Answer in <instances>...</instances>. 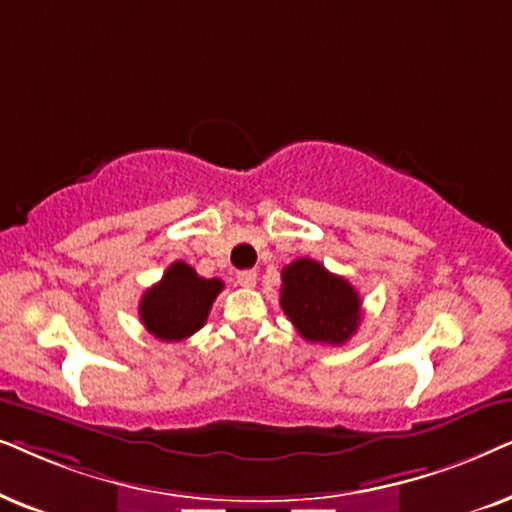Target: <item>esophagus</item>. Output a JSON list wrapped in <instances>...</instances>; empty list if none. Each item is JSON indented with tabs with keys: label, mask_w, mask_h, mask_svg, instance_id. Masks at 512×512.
<instances>
[{
	"label": "esophagus",
	"mask_w": 512,
	"mask_h": 512,
	"mask_svg": "<svg viewBox=\"0 0 512 512\" xmlns=\"http://www.w3.org/2000/svg\"><path fill=\"white\" fill-rule=\"evenodd\" d=\"M236 281H238V285H243V288H252V285L257 283V274H255V271H252V269L238 271Z\"/></svg>",
	"instance_id": "esophagus-1"
}]
</instances>
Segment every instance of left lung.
<instances>
[{"label": "left lung", "instance_id": "8db88e82", "mask_svg": "<svg viewBox=\"0 0 512 512\" xmlns=\"http://www.w3.org/2000/svg\"><path fill=\"white\" fill-rule=\"evenodd\" d=\"M281 306L306 342L342 346L360 325V297L346 278L299 257L283 269Z\"/></svg>", "mask_w": 512, "mask_h": 512}]
</instances>
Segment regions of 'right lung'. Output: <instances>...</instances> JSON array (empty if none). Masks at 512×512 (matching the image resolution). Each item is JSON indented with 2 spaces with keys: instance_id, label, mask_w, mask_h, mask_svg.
I'll return each instance as SVG.
<instances>
[{
  "instance_id": "obj_1",
  "label": "right lung",
  "mask_w": 512,
  "mask_h": 512,
  "mask_svg": "<svg viewBox=\"0 0 512 512\" xmlns=\"http://www.w3.org/2000/svg\"><path fill=\"white\" fill-rule=\"evenodd\" d=\"M222 288L220 278H201L187 262H173L140 299L142 325L163 342H182L206 325Z\"/></svg>"
}]
</instances>
